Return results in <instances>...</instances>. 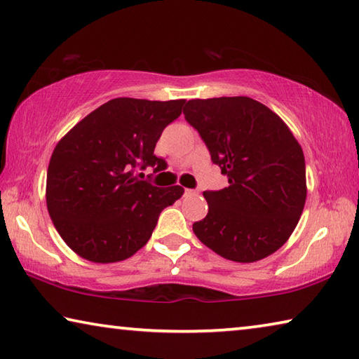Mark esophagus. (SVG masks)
<instances>
[{"label":"esophagus","mask_w":359,"mask_h":359,"mask_svg":"<svg viewBox=\"0 0 359 359\" xmlns=\"http://www.w3.org/2000/svg\"><path fill=\"white\" fill-rule=\"evenodd\" d=\"M184 193H185V195H187V196H191V195H196V193H198V191H196V190H190V189H185V191H184Z\"/></svg>","instance_id":"esophagus-1"}]
</instances>
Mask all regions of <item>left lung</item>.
Segmentation results:
<instances>
[{
  "instance_id": "obj_1",
  "label": "left lung",
  "mask_w": 359,
  "mask_h": 359,
  "mask_svg": "<svg viewBox=\"0 0 359 359\" xmlns=\"http://www.w3.org/2000/svg\"><path fill=\"white\" fill-rule=\"evenodd\" d=\"M184 115L230 184L203 193L209 210L193 224L198 240L241 264L269 257L292 235L305 206L302 147L275 111L251 97L189 100Z\"/></svg>"
}]
</instances>
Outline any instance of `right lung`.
I'll return each mask as SVG.
<instances>
[{"mask_svg":"<svg viewBox=\"0 0 359 359\" xmlns=\"http://www.w3.org/2000/svg\"><path fill=\"white\" fill-rule=\"evenodd\" d=\"M185 99L118 97L95 108L57 142L46 177L55 230L73 252L94 264L129 259L150 240L159 214L184 195L139 180V166L166 168L153 155L163 129Z\"/></svg>","mask_w":359,"mask_h":359,"instance_id":"1","label":"right lung"}]
</instances>
